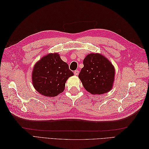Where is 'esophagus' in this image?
Instances as JSON below:
<instances>
[{"label": "esophagus", "mask_w": 149, "mask_h": 149, "mask_svg": "<svg viewBox=\"0 0 149 149\" xmlns=\"http://www.w3.org/2000/svg\"><path fill=\"white\" fill-rule=\"evenodd\" d=\"M74 75H78L79 74V71L78 70H75L74 72Z\"/></svg>", "instance_id": "1"}]
</instances>
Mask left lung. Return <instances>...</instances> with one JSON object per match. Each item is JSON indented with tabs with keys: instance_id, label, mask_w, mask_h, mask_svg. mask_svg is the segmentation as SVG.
<instances>
[{
	"instance_id": "8db88e82",
	"label": "left lung",
	"mask_w": 149,
	"mask_h": 149,
	"mask_svg": "<svg viewBox=\"0 0 149 149\" xmlns=\"http://www.w3.org/2000/svg\"><path fill=\"white\" fill-rule=\"evenodd\" d=\"M84 67L78 75L84 89L92 94L109 92L113 86L114 67L101 54H89L83 60Z\"/></svg>"
}]
</instances>
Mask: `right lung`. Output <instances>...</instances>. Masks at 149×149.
<instances>
[{"mask_svg": "<svg viewBox=\"0 0 149 149\" xmlns=\"http://www.w3.org/2000/svg\"><path fill=\"white\" fill-rule=\"evenodd\" d=\"M73 73L58 53L44 56L34 66L33 87L42 95L54 97L64 91L66 80Z\"/></svg>", "mask_w": 149, "mask_h": 149, "instance_id": "add662e5", "label": "right lung"}]
</instances>
